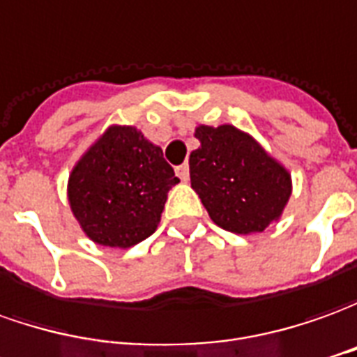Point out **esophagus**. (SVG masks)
<instances>
[{
  "instance_id": "1",
  "label": "esophagus",
  "mask_w": 357,
  "mask_h": 357,
  "mask_svg": "<svg viewBox=\"0 0 357 357\" xmlns=\"http://www.w3.org/2000/svg\"><path fill=\"white\" fill-rule=\"evenodd\" d=\"M176 174H178V178L181 179V181H188V179H189V166H188V164H181V166H178V168H176Z\"/></svg>"
}]
</instances>
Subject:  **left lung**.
<instances>
[{
  "instance_id": "1",
  "label": "left lung",
  "mask_w": 357,
  "mask_h": 357,
  "mask_svg": "<svg viewBox=\"0 0 357 357\" xmlns=\"http://www.w3.org/2000/svg\"><path fill=\"white\" fill-rule=\"evenodd\" d=\"M199 148L189 156L191 188L215 225L234 234L261 232L291 197V174L232 125L195 128Z\"/></svg>"
}]
</instances>
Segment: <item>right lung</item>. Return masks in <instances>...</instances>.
<instances>
[{"mask_svg": "<svg viewBox=\"0 0 357 357\" xmlns=\"http://www.w3.org/2000/svg\"><path fill=\"white\" fill-rule=\"evenodd\" d=\"M179 179L135 127H109L70 174L68 201L96 244L130 248L158 229L168 191Z\"/></svg>", "mask_w": 357, "mask_h": 357, "instance_id": "add662e5", "label": "right lung"}]
</instances>
